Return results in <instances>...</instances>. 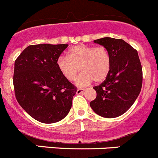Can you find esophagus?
I'll return each mask as SVG.
<instances>
[{
    "label": "esophagus",
    "instance_id": "obj_1",
    "mask_svg": "<svg viewBox=\"0 0 158 158\" xmlns=\"http://www.w3.org/2000/svg\"><path fill=\"white\" fill-rule=\"evenodd\" d=\"M85 91V89H82V88H78V89L77 90V94H82V93H84V91Z\"/></svg>",
    "mask_w": 158,
    "mask_h": 158
}]
</instances>
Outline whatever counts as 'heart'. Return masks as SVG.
Listing matches in <instances>:
<instances>
[{"label": "heart", "instance_id": "obj_1", "mask_svg": "<svg viewBox=\"0 0 158 158\" xmlns=\"http://www.w3.org/2000/svg\"><path fill=\"white\" fill-rule=\"evenodd\" d=\"M112 65L111 56L104 46L95 47L86 45H77L70 48L67 56H60L56 67L60 73L68 81H75V85L84 87L94 81L100 83L107 77Z\"/></svg>", "mask_w": 158, "mask_h": 158}]
</instances>
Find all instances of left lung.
Segmentation results:
<instances>
[{
    "mask_svg": "<svg viewBox=\"0 0 158 158\" xmlns=\"http://www.w3.org/2000/svg\"><path fill=\"white\" fill-rule=\"evenodd\" d=\"M94 43L108 49L112 65L106 80L94 87L97 97L90 106L100 116L115 118L133 106L141 91L143 73L139 56L136 49L119 39L105 37Z\"/></svg>",
    "mask_w": 158,
    "mask_h": 158,
    "instance_id": "1",
    "label": "left lung"
}]
</instances>
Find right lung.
I'll return each instance as SVG.
<instances>
[{"label":"right lung","instance_id":"1","mask_svg":"<svg viewBox=\"0 0 158 158\" xmlns=\"http://www.w3.org/2000/svg\"><path fill=\"white\" fill-rule=\"evenodd\" d=\"M67 44L31 45L15 62L18 102L33 118L53 123L67 116L77 89L58 70L56 61Z\"/></svg>","mask_w":158,"mask_h":158}]
</instances>
